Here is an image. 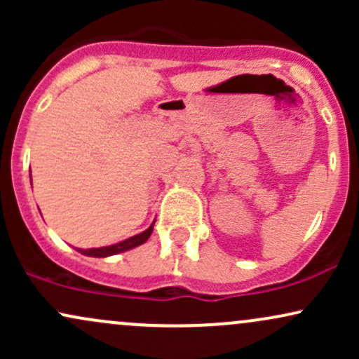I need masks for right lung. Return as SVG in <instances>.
<instances>
[{
	"instance_id": "right-lung-1",
	"label": "right lung",
	"mask_w": 359,
	"mask_h": 359,
	"mask_svg": "<svg viewBox=\"0 0 359 359\" xmlns=\"http://www.w3.org/2000/svg\"><path fill=\"white\" fill-rule=\"evenodd\" d=\"M32 180V177H30ZM155 224V222H154ZM154 224L150 226V228L145 229L143 233L137 234V236H131L128 238L125 241H119L116 245H111V246H102V248H89V250H77L79 253L86 255V257H96V258H104V257H111V255H118V253H123V251H128L131 248H137V246L143 245L148 238H150L151 231H154Z\"/></svg>"
}]
</instances>
